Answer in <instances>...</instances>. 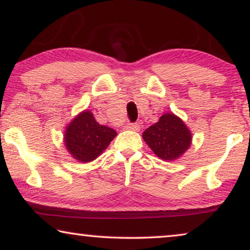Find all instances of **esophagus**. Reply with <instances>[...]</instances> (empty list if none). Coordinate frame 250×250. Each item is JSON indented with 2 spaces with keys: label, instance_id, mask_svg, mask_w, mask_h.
I'll return each mask as SVG.
<instances>
[{
  "label": "esophagus",
  "instance_id": "34e87169",
  "mask_svg": "<svg viewBox=\"0 0 250 250\" xmlns=\"http://www.w3.org/2000/svg\"><path fill=\"white\" fill-rule=\"evenodd\" d=\"M125 127L127 129H131V131H139L140 125L138 124V123H127Z\"/></svg>",
  "mask_w": 250,
  "mask_h": 250
}]
</instances>
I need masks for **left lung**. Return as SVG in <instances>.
<instances>
[{
    "instance_id": "obj_1",
    "label": "left lung",
    "mask_w": 250,
    "mask_h": 250,
    "mask_svg": "<svg viewBox=\"0 0 250 250\" xmlns=\"http://www.w3.org/2000/svg\"><path fill=\"white\" fill-rule=\"evenodd\" d=\"M143 140L164 160H174L190 146L191 133L173 114H165L143 132Z\"/></svg>"
}]
</instances>
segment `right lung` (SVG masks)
Listing matches in <instances>:
<instances>
[{"instance_id":"right-lung-1","label":"right lung","mask_w":250,"mask_h":250,"mask_svg":"<svg viewBox=\"0 0 250 250\" xmlns=\"http://www.w3.org/2000/svg\"><path fill=\"white\" fill-rule=\"evenodd\" d=\"M116 134L115 129L99 124L92 112L86 110L68 126L64 143L75 159L88 163L101 155Z\"/></svg>"}]
</instances>
